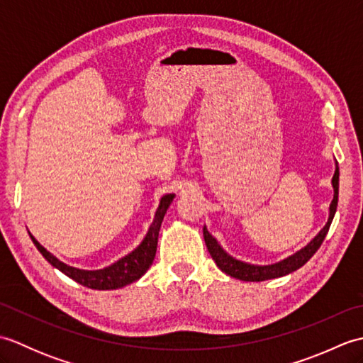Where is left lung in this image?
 <instances>
[{"instance_id": "left-lung-1", "label": "left lung", "mask_w": 363, "mask_h": 363, "mask_svg": "<svg viewBox=\"0 0 363 363\" xmlns=\"http://www.w3.org/2000/svg\"><path fill=\"white\" fill-rule=\"evenodd\" d=\"M333 186H334V199L330 203L329 207V220L326 223V226L320 230V234L313 238V240L298 251L296 254H293L289 259H285L279 264L274 265H267V267H257V265H250V264H243L240 260H235L234 257H230L229 254L223 251L218 242L209 234V230L203 228V234H204V242L207 250H209L212 259L215 260V264L221 269L223 273H226L229 276L235 277V279L240 281H250V282H259V281H267V279H274V277H281L289 274L295 269L303 267L307 260H309L315 252L318 251L321 246L323 240L328 234V230L330 228V223H333V218L337 211V203H338V167L335 168V173L333 177Z\"/></svg>"}]
</instances>
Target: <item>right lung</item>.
Returning <instances> with one entry per match:
<instances>
[{"label": "right lung", "mask_w": 363, "mask_h": 363, "mask_svg": "<svg viewBox=\"0 0 363 363\" xmlns=\"http://www.w3.org/2000/svg\"><path fill=\"white\" fill-rule=\"evenodd\" d=\"M173 198L174 195H165L160 199L159 209L156 212V217H154V221L148 230V234H146L143 242L138 245L133 252L120 259L118 262H115L113 265L103 269H95V272H86V269H78V268L65 265L64 262H60L59 259L54 257L50 251H46L33 235L30 234L29 235L33 238L37 250L42 252V256L48 260L52 267H56L64 274L72 277L73 281L84 285V287L95 289V290L120 289V287H125V285L130 282L140 279V277L146 273V269L151 267L154 257H156L157 237H159L162 220H164V215L168 209V206L172 204Z\"/></svg>", "instance_id": "1"}]
</instances>
